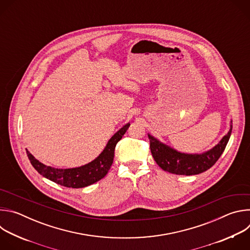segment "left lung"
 I'll return each mask as SVG.
<instances>
[{
  "label": "left lung",
  "instance_id": "1",
  "mask_svg": "<svg viewBox=\"0 0 250 250\" xmlns=\"http://www.w3.org/2000/svg\"><path fill=\"white\" fill-rule=\"evenodd\" d=\"M232 124V123H231ZM232 125L219 144L201 154H187L177 151L148 134L150 150L155 162L164 171L177 175H197L209 169L223 154L231 134Z\"/></svg>",
  "mask_w": 250,
  "mask_h": 250
}]
</instances>
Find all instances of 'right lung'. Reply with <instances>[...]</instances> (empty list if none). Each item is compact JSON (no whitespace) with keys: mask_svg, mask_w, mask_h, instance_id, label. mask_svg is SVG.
<instances>
[{"mask_svg":"<svg viewBox=\"0 0 250 250\" xmlns=\"http://www.w3.org/2000/svg\"><path fill=\"white\" fill-rule=\"evenodd\" d=\"M128 126L129 124H126L117 131L108 141L103 152L95 160L80 167L58 169L46 166L40 162L29 153L27 149L26 154L34 169L50 181L68 188L87 187L101 180L109 172L114 161L116 146L122 139Z\"/></svg>","mask_w":250,"mask_h":250,"instance_id":"1","label":"right lung"}]
</instances>
